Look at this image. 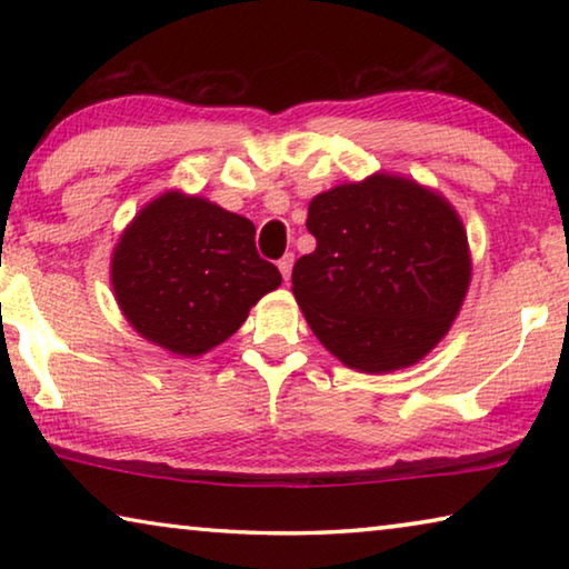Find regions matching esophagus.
I'll list each match as a JSON object with an SVG mask.
<instances>
[{"label":"esophagus","mask_w":569,"mask_h":569,"mask_svg":"<svg viewBox=\"0 0 569 569\" xmlns=\"http://www.w3.org/2000/svg\"><path fill=\"white\" fill-rule=\"evenodd\" d=\"M278 271H281L283 281H288L291 278V271H293V253H286L281 261H278Z\"/></svg>","instance_id":"34e87169"}]
</instances>
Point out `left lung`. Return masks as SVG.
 Instances as JSON below:
<instances>
[{
	"label": "left lung",
	"instance_id": "left-lung-1",
	"mask_svg": "<svg viewBox=\"0 0 569 569\" xmlns=\"http://www.w3.org/2000/svg\"><path fill=\"white\" fill-rule=\"evenodd\" d=\"M316 250L293 296L326 351L361 373L419 363L445 339L471 281L465 223L421 182L373 172L308 203Z\"/></svg>",
	"mask_w": 569,
	"mask_h": 569
}]
</instances>
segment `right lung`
Here are the masks:
<instances>
[{
    "label": "right lung",
    "instance_id": "right-lung-1",
    "mask_svg": "<svg viewBox=\"0 0 569 569\" xmlns=\"http://www.w3.org/2000/svg\"><path fill=\"white\" fill-rule=\"evenodd\" d=\"M114 301L142 339L203 356L281 286L256 250V226L203 196L166 190L140 208L112 250Z\"/></svg>",
    "mask_w": 569,
    "mask_h": 569
}]
</instances>
